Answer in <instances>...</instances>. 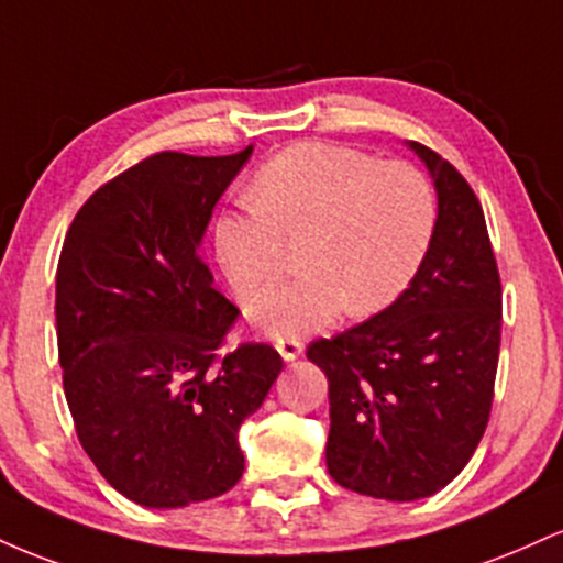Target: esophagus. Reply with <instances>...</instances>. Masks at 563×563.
Instances as JSON below:
<instances>
[{
	"instance_id": "obj_1",
	"label": "esophagus",
	"mask_w": 563,
	"mask_h": 563,
	"mask_svg": "<svg viewBox=\"0 0 563 563\" xmlns=\"http://www.w3.org/2000/svg\"><path fill=\"white\" fill-rule=\"evenodd\" d=\"M275 349L280 352V357L286 360V363H294V360L301 357L303 344L299 339H280V341H275Z\"/></svg>"
}]
</instances>
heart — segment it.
<instances>
[{"mask_svg": "<svg viewBox=\"0 0 563 563\" xmlns=\"http://www.w3.org/2000/svg\"><path fill=\"white\" fill-rule=\"evenodd\" d=\"M249 209L214 219V254L243 303L280 275L286 245L301 243L299 280L249 307L254 331L299 339L341 312L371 318L418 275L437 232L431 179L407 161L354 147L299 142L269 158L251 185Z\"/></svg>", "mask_w": 563, "mask_h": 563, "instance_id": "b5f03b06", "label": "heart"}]
</instances>
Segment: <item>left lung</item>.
Returning <instances> with one entry per match:
<instances>
[{"instance_id": "left-lung-1", "label": "left lung", "mask_w": 563, "mask_h": 563, "mask_svg": "<svg viewBox=\"0 0 563 563\" xmlns=\"http://www.w3.org/2000/svg\"><path fill=\"white\" fill-rule=\"evenodd\" d=\"M407 147L434 179L429 254L391 307L307 349L328 378V474L352 493L397 503L439 493L474 455L493 407L503 325L479 198L439 153Z\"/></svg>"}]
</instances>
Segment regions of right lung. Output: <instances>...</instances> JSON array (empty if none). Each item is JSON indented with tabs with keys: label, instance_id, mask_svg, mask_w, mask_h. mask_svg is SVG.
Listing matches in <instances>:
<instances>
[{
	"label": "right lung",
	"instance_id": "obj_1",
	"mask_svg": "<svg viewBox=\"0 0 563 563\" xmlns=\"http://www.w3.org/2000/svg\"><path fill=\"white\" fill-rule=\"evenodd\" d=\"M254 153H158L102 185L57 262L63 389L84 452L145 508L224 495L243 476L238 429L283 360L267 344L219 354L238 307L214 288L200 241Z\"/></svg>",
	"mask_w": 563,
	"mask_h": 563
}]
</instances>
